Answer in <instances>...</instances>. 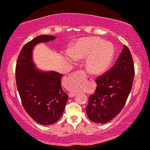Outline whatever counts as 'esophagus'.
Wrapping results in <instances>:
<instances>
[{
  "label": "esophagus",
  "instance_id": "obj_1",
  "mask_svg": "<svg viewBox=\"0 0 150 150\" xmlns=\"http://www.w3.org/2000/svg\"><path fill=\"white\" fill-rule=\"evenodd\" d=\"M80 74H82V75H84L85 76L86 79H87V78H89L88 76H87L85 74V73L84 72V71H76V72L75 73H72L71 74L69 75V77H74L75 75H80ZM90 80H91V79H90ZM76 96V93H72V92H70V93H69V96L70 98H72V97H74V96Z\"/></svg>",
  "mask_w": 150,
  "mask_h": 150
}]
</instances>
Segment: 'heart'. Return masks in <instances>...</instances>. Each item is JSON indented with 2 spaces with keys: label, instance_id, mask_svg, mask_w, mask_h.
<instances>
[{
  "label": "heart",
  "instance_id": "b5f03b06",
  "mask_svg": "<svg viewBox=\"0 0 150 150\" xmlns=\"http://www.w3.org/2000/svg\"><path fill=\"white\" fill-rule=\"evenodd\" d=\"M115 56L113 45L99 38H88L79 40L70 50V55H65L67 60L71 57L76 60L85 59V66L94 74L103 73L107 69Z\"/></svg>",
  "mask_w": 150,
  "mask_h": 150
}]
</instances>
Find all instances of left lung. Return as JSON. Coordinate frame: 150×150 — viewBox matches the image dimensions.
I'll use <instances>...</instances> for the list:
<instances>
[{"mask_svg": "<svg viewBox=\"0 0 150 150\" xmlns=\"http://www.w3.org/2000/svg\"><path fill=\"white\" fill-rule=\"evenodd\" d=\"M134 76L132 55L128 47L124 46L114 66L96 79L97 88L90 96L86 108L89 120L106 124L117 115L130 93Z\"/></svg>", "mask_w": 150, "mask_h": 150, "instance_id": "8db88e82", "label": "left lung"}]
</instances>
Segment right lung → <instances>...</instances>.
<instances>
[{
	"instance_id": "obj_1",
	"label": "right lung",
	"mask_w": 150,
	"mask_h": 150,
	"mask_svg": "<svg viewBox=\"0 0 150 150\" xmlns=\"http://www.w3.org/2000/svg\"><path fill=\"white\" fill-rule=\"evenodd\" d=\"M55 39L46 35L34 38L22 48L16 63V85L22 105L33 120L42 125L57 122L68 99L61 87L63 75L37 69L33 60V50L37 44Z\"/></svg>"
}]
</instances>
